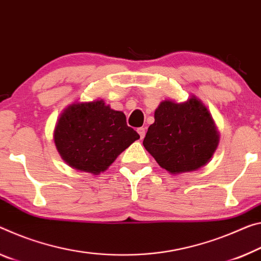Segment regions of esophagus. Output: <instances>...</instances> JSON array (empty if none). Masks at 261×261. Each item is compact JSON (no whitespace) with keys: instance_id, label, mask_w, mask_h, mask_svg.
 <instances>
[{"instance_id":"esophagus-1","label":"esophagus","mask_w":261,"mask_h":261,"mask_svg":"<svg viewBox=\"0 0 261 261\" xmlns=\"http://www.w3.org/2000/svg\"><path fill=\"white\" fill-rule=\"evenodd\" d=\"M138 134H139V136H140V138H144L145 137V132H146V130H145V127H138Z\"/></svg>"}]
</instances>
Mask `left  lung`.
I'll return each instance as SVG.
<instances>
[{
	"mask_svg": "<svg viewBox=\"0 0 261 261\" xmlns=\"http://www.w3.org/2000/svg\"><path fill=\"white\" fill-rule=\"evenodd\" d=\"M220 135L212 115L195 96L186 102L165 100L154 111L143 145L172 174L192 172L212 159Z\"/></svg>",
	"mask_w": 261,
	"mask_h": 261,
	"instance_id": "1",
	"label": "left lung"
}]
</instances>
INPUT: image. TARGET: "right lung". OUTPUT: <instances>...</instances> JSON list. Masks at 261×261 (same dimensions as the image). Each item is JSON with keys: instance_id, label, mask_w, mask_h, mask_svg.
Instances as JSON below:
<instances>
[{"instance_id": "right-lung-1", "label": "right lung", "mask_w": 261, "mask_h": 261, "mask_svg": "<svg viewBox=\"0 0 261 261\" xmlns=\"http://www.w3.org/2000/svg\"><path fill=\"white\" fill-rule=\"evenodd\" d=\"M139 135L127 126L122 111L102 100L73 103L55 129L57 150L69 166L94 175L105 172Z\"/></svg>"}]
</instances>
